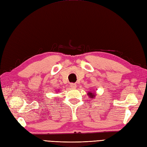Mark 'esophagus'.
<instances>
[{"label":"esophagus","mask_w":147,"mask_h":147,"mask_svg":"<svg viewBox=\"0 0 147 147\" xmlns=\"http://www.w3.org/2000/svg\"><path fill=\"white\" fill-rule=\"evenodd\" d=\"M70 87L71 88H76L77 87L76 84H70Z\"/></svg>","instance_id":"34e87169"}]
</instances>
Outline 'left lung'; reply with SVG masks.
<instances>
[{"mask_svg":"<svg viewBox=\"0 0 147 147\" xmlns=\"http://www.w3.org/2000/svg\"><path fill=\"white\" fill-rule=\"evenodd\" d=\"M88 94H89V95H90V96H91V98H93V97H94V96H94L95 95H94V94H92V93H90V92H89Z\"/></svg>","mask_w":147,"mask_h":147,"instance_id":"8db88e82","label":"left lung"}]
</instances>
